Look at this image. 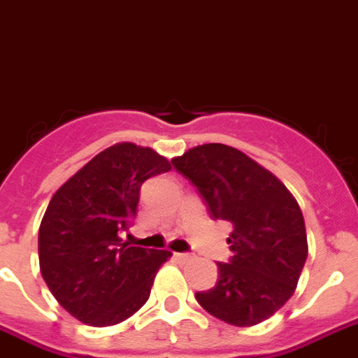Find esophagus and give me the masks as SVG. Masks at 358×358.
Masks as SVG:
<instances>
[{
    "label": "esophagus",
    "instance_id": "34e87169",
    "mask_svg": "<svg viewBox=\"0 0 358 358\" xmlns=\"http://www.w3.org/2000/svg\"><path fill=\"white\" fill-rule=\"evenodd\" d=\"M189 257H191L189 254H174V259L176 261H189Z\"/></svg>",
    "mask_w": 358,
    "mask_h": 358
}]
</instances>
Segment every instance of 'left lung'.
<instances>
[{
	"mask_svg": "<svg viewBox=\"0 0 358 358\" xmlns=\"http://www.w3.org/2000/svg\"><path fill=\"white\" fill-rule=\"evenodd\" d=\"M171 162L199 189L211 219L234 226V255L217 263L219 281L196 292V301L237 327L268 320L294 294L309 254L296 199L278 176L228 145H199Z\"/></svg>",
	"mask_w": 358,
	"mask_h": 358,
	"instance_id": "obj_1",
	"label": "left lung"
}]
</instances>
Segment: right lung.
Here are the masks:
<instances>
[{
    "mask_svg": "<svg viewBox=\"0 0 358 358\" xmlns=\"http://www.w3.org/2000/svg\"><path fill=\"white\" fill-rule=\"evenodd\" d=\"M169 159L150 147L115 143L66 180L43 213L38 259L51 294L83 324H121L150 296L169 250L129 246L121 234L138 211L139 189Z\"/></svg>",
    "mask_w": 358,
    "mask_h": 358,
    "instance_id": "1",
    "label": "right lung"
}]
</instances>
